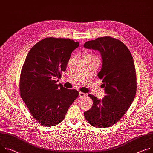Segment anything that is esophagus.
Masks as SVG:
<instances>
[{
	"instance_id": "1",
	"label": "esophagus",
	"mask_w": 153,
	"mask_h": 153,
	"mask_svg": "<svg viewBox=\"0 0 153 153\" xmlns=\"http://www.w3.org/2000/svg\"><path fill=\"white\" fill-rule=\"evenodd\" d=\"M87 96V94L84 93H82V92H79V96L80 98H84V97H85Z\"/></svg>"
}]
</instances>
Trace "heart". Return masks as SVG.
I'll use <instances>...</instances> for the list:
<instances>
[{
	"instance_id": "1",
	"label": "heart",
	"mask_w": 153,
	"mask_h": 153,
	"mask_svg": "<svg viewBox=\"0 0 153 153\" xmlns=\"http://www.w3.org/2000/svg\"><path fill=\"white\" fill-rule=\"evenodd\" d=\"M85 57H94V56H92L91 55H90V54H88V55H86Z\"/></svg>"
}]
</instances>
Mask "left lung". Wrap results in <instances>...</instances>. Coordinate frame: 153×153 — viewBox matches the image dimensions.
I'll return each mask as SVG.
<instances>
[{
	"label": "left lung",
	"instance_id": "left-lung-1",
	"mask_svg": "<svg viewBox=\"0 0 153 153\" xmlns=\"http://www.w3.org/2000/svg\"><path fill=\"white\" fill-rule=\"evenodd\" d=\"M84 46L101 54L102 66L98 76L105 93L102 100L88 94L93 104L84 117L91 126L106 128L123 117L134 100L137 85L133 57L122 41L108 36L88 41Z\"/></svg>",
	"mask_w": 153,
	"mask_h": 153
}]
</instances>
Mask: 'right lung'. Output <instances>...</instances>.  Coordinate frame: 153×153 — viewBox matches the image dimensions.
Returning a JSON list of instances; mask_svg holds the SVG:
<instances>
[{"label":"right lung","instance_id":"add662e5","mask_svg":"<svg viewBox=\"0 0 153 153\" xmlns=\"http://www.w3.org/2000/svg\"><path fill=\"white\" fill-rule=\"evenodd\" d=\"M79 46L69 38L48 37L35 44L27 55L20 76V95L31 115L43 126L61 123L79 96L76 90L57 84L72 52Z\"/></svg>","mask_w":153,"mask_h":153}]
</instances>
